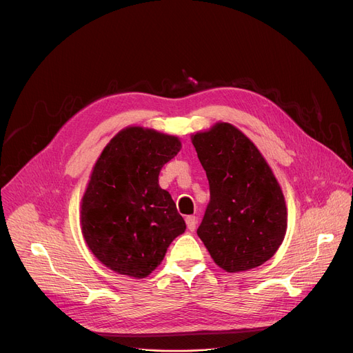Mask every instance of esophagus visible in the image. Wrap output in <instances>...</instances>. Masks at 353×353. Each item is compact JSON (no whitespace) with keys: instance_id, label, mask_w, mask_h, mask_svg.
Here are the masks:
<instances>
[{"instance_id":"obj_1","label":"esophagus","mask_w":353,"mask_h":353,"mask_svg":"<svg viewBox=\"0 0 353 353\" xmlns=\"http://www.w3.org/2000/svg\"><path fill=\"white\" fill-rule=\"evenodd\" d=\"M185 224H187V228H189L190 231H194L196 224H197V217L196 216H187L185 217Z\"/></svg>"}]
</instances>
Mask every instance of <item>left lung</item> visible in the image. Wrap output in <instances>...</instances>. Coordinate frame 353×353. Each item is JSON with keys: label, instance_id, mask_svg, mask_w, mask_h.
I'll return each mask as SVG.
<instances>
[{"label": "left lung", "instance_id": "obj_1", "mask_svg": "<svg viewBox=\"0 0 353 353\" xmlns=\"http://www.w3.org/2000/svg\"><path fill=\"white\" fill-rule=\"evenodd\" d=\"M192 142L210 185L197 236L227 272L260 267L287 232L285 200L271 168L251 140L230 123L199 132Z\"/></svg>", "mask_w": 353, "mask_h": 353}]
</instances>
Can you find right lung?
<instances>
[{"label": "right lung", "mask_w": 353, "mask_h": 353, "mask_svg": "<svg viewBox=\"0 0 353 353\" xmlns=\"http://www.w3.org/2000/svg\"><path fill=\"white\" fill-rule=\"evenodd\" d=\"M181 149L179 137L130 126L117 133L92 170L81 205L83 239L112 271L148 276L184 232L161 168Z\"/></svg>", "instance_id": "1"}]
</instances>
